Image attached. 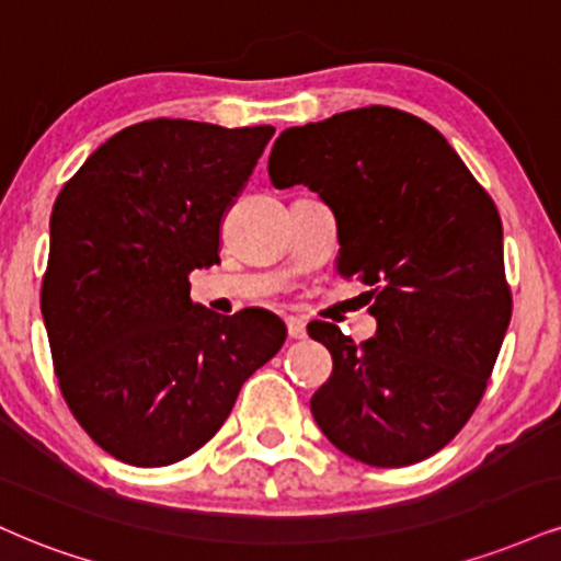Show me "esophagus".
<instances>
[{
	"mask_svg": "<svg viewBox=\"0 0 561 561\" xmlns=\"http://www.w3.org/2000/svg\"><path fill=\"white\" fill-rule=\"evenodd\" d=\"M285 323H287L289 340H302V336H306V321L298 319V316H287Z\"/></svg>",
	"mask_w": 561,
	"mask_h": 561,
	"instance_id": "esophagus-1",
	"label": "esophagus"
}]
</instances>
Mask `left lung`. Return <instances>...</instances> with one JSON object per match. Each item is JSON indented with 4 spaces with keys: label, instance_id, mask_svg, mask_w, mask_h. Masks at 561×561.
Wrapping results in <instances>:
<instances>
[{
    "label": "left lung",
    "instance_id": "8db88e82",
    "mask_svg": "<svg viewBox=\"0 0 561 561\" xmlns=\"http://www.w3.org/2000/svg\"><path fill=\"white\" fill-rule=\"evenodd\" d=\"M272 185H308L336 216V274L370 287L376 336L308 323L332 353L310 397L323 436L353 460L402 468L436 455L476 413L512 316L502 219L442 133L363 106L289 127Z\"/></svg>",
    "mask_w": 561,
    "mask_h": 561
}]
</instances>
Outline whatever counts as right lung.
Here are the masks:
<instances>
[{
	"instance_id": "1",
	"label": "right lung",
	"mask_w": 561,
	"mask_h": 561,
	"mask_svg": "<svg viewBox=\"0 0 561 561\" xmlns=\"http://www.w3.org/2000/svg\"><path fill=\"white\" fill-rule=\"evenodd\" d=\"M272 135L146 119L99 146L54 201L42 282L54 374L80 428L117 460H185L285 345L276 316L211 313L187 279L219 261L221 219Z\"/></svg>"
}]
</instances>
